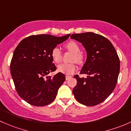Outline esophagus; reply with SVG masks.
<instances>
[{
  "label": "esophagus",
  "mask_w": 131,
  "mask_h": 131,
  "mask_svg": "<svg viewBox=\"0 0 131 131\" xmlns=\"http://www.w3.org/2000/svg\"><path fill=\"white\" fill-rule=\"evenodd\" d=\"M71 78V76H70V75H66V80H68V79H69Z\"/></svg>",
  "instance_id": "34e87169"
}]
</instances>
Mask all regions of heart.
<instances>
[{
	"label": "heart",
	"instance_id": "obj_1",
	"mask_svg": "<svg viewBox=\"0 0 131 131\" xmlns=\"http://www.w3.org/2000/svg\"><path fill=\"white\" fill-rule=\"evenodd\" d=\"M65 47L67 50L73 53L72 61L75 62L78 64H82L83 62L84 58H83V55L80 53V47L75 41H69L66 44ZM51 56L55 62H60L62 59V52L60 48L58 47L53 48L51 52ZM57 71L59 72L65 74H71L76 71V66L74 63H71V64L62 63L57 66Z\"/></svg>",
	"mask_w": 131,
	"mask_h": 131
}]
</instances>
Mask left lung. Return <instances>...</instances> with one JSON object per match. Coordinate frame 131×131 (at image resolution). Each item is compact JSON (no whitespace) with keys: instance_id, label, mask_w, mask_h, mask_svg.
Listing matches in <instances>:
<instances>
[{"instance_id":"obj_1","label":"left lung","mask_w":131,"mask_h":131,"mask_svg":"<svg viewBox=\"0 0 131 131\" xmlns=\"http://www.w3.org/2000/svg\"><path fill=\"white\" fill-rule=\"evenodd\" d=\"M86 51V60L80 71L86 78L75 75L77 85L72 90L75 99L86 106L102 103L113 92L120 72V60L115 48L104 36L92 32L72 34Z\"/></svg>"}]
</instances>
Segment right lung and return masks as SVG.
Instances as JSON below:
<instances>
[{
    "instance_id": "obj_1",
    "label": "right lung",
    "mask_w": 131,
    "mask_h": 131,
    "mask_svg": "<svg viewBox=\"0 0 131 131\" xmlns=\"http://www.w3.org/2000/svg\"><path fill=\"white\" fill-rule=\"evenodd\" d=\"M69 36L31 35L23 39L16 48L10 62V74L18 95L29 104L45 106L56 98L66 77L61 72L52 78L48 75L57 69L51 52Z\"/></svg>"
}]
</instances>
